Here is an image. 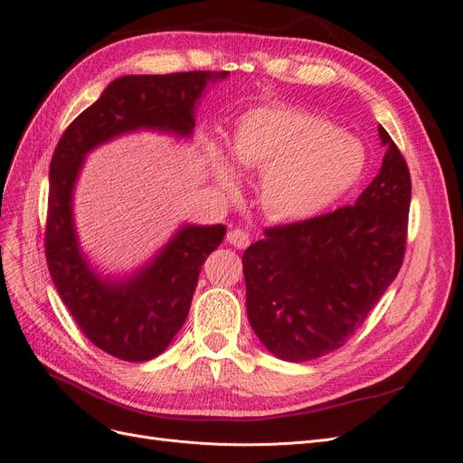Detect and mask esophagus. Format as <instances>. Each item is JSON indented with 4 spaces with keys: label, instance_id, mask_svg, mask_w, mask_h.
<instances>
[{
    "label": "esophagus",
    "instance_id": "1",
    "mask_svg": "<svg viewBox=\"0 0 463 463\" xmlns=\"http://www.w3.org/2000/svg\"><path fill=\"white\" fill-rule=\"evenodd\" d=\"M226 239H228L230 245H233L237 249H247L250 245V235L245 230H239V228L230 230Z\"/></svg>",
    "mask_w": 463,
    "mask_h": 463
}]
</instances>
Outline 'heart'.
Listing matches in <instances>:
<instances>
[{"instance_id":"b5f03b06","label":"heart","mask_w":463,"mask_h":463,"mask_svg":"<svg viewBox=\"0 0 463 463\" xmlns=\"http://www.w3.org/2000/svg\"><path fill=\"white\" fill-rule=\"evenodd\" d=\"M237 171L262 173L260 199L283 220L311 218L355 188L366 171V147L332 121L288 106H260L237 121L230 140ZM207 161L218 188L237 190V175L213 142Z\"/></svg>"}]
</instances>
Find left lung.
Listing matches in <instances>:
<instances>
[{
	"label": "left lung",
	"mask_w": 463,
	"mask_h": 463,
	"mask_svg": "<svg viewBox=\"0 0 463 463\" xmlns=\"http://www.w3.org/2000/svg\"><path fill=\"white\" fill-rule=\"evenodd\" d=\"M378 131L382 169L355 205L266 228L243 252L250 326L279 359L300 363L342 347L402 266L411 173L385 128Z\"/></svg>",
	"instance_id": "8db88e82"
}]
</instances>
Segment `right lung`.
<instances>
[{
    "label": "right lung",
    "mask_w": 463,
    "mask_h": 463,
    "mask_svg": "<svg viewBox=\"0 0 463 463\" xmlns=\"http://www.w3.org/2000/svg\"><path fill=\"white\" fill-rule=\"evenodd\" d=\"M228 71L123 76L73 119L49 169L45 258L61 298L83 335L106 354L142 363L157 357L188 317L199 271L224 241V226H184L154 260L121 281L102 279L83 258L71 216V192L85 156L138 128L190 137L195 102Z\"/></svg>",
    "instance_id": "obj_1"
}]
</instances>
